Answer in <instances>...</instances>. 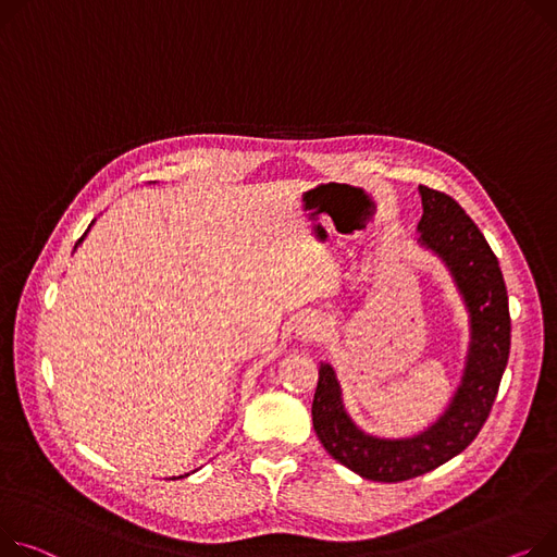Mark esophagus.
Wrapping results in <instances>:
<instances>
[{"mask_svg": "<svg viewBox=\"0 0 557 557\" xmlns=\"http://www.w3.org/2000/svg\"><path fill=\"white\" fill-rule=\"evenodd\" d=\"M322 333V324H320V320L318 318H305V320H300V324H298V336L302 338V341H315L318 336Z\"/></svg>", "mask_w": 557, "mask_h": 557, "instance_id": "1", "label": "esophagus"}]
</instances>
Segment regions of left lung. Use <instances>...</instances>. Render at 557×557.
I'll return each instance as SVG.
<instances>
[{
    "mask_svg": "<svg viewBox=\"0 0 557 557\" xmlns=\"http://www.w3.org/2000/svg\"><path fill=\"white\" fill-rule=\"evenodd\" d=\"M419 244L443 259L470 313L461 385L436 423L407 438H379L358 430L345 412L341 383L329 362H320L311 405L313 430L324 450L356 474L385 484L425 474L470 446L491 414L510 351L508 293L486 237L446 193L419 185Z\"/></svg>",
    "mask_w": 557,
    "mask_h": 557,
    "instance_id": "left-lung-1",
    "label": "left lung"
}]
</instances>
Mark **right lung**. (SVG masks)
Returning <instances> with one entry per match:
<instances>
[{
    "label": "right lung",
    "mask_w": 557,
    "mask_h": 557,
    "mask_svg": "<svg viewBox=\"0 0 557 557\" xmlns=\"http://www.w3.org/2000/svg\"><path fill=\"white\" fill-rule=\"evenodd\" d=\"M89 228H91V226H89ZM89 228H87V231H89ZM85 235H87V233H85ZM85 235H83V237H81V239H78V242H76V248H78V246H81V242H83V239H85Z\"/></svg>",
    "instance_id": "1"
}]
</instances>
